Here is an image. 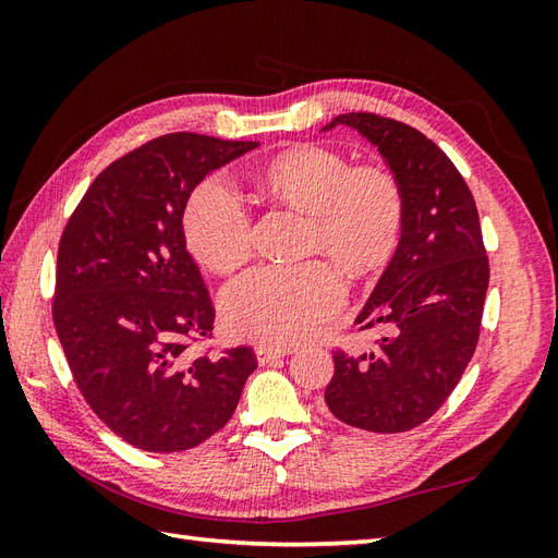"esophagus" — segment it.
Masks as SVG:
<instances>
[{
    "label": "esophagus",
    "instance_id": "obj_1",
    "mask_svg": "<svg viewBox=\"0 0 558 558\" xmlns=\"http://www.w3.org/2000/svg\"><path fill=\"white\" fill-rule=\"evenodd\" d=\"M286 356V349H269V347H256V359L260 365L272 363L275 359H283Z\"/></svg>",
    "mask_w": 558,
    "mask_h": 558
}]
</instances>
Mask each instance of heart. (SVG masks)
<instances>
[{"label":"heart","instance_id":"1","mask_svg":"<svg viewBox=\"0 0 558 558\" xmlns=\"http://www.w3.org/2000/svg\"><path fill=\"white\" fill-rule=\"evenodd\" d=\"M263 195L310 216L307 251L326 253L351 277H367L396 253L404 228V193L379 165L351 167L318 144L286 150L260 172ZM183 238L214 272L242 267L253 251L251 218L228 185L209 179L183 209ZM344 302V286L324 260L265 265L232 281L221 300L228 330L242 340L289 347L305 340Z\"/></svg>","mask_w":558,"mask_h":558}]
</instances>
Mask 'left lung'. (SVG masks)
Instances as JSON below:
<instances>
[{
  "label": "left lung",
  "instance_id": "1",
  "mask_svg": "<svg viewBox=\"0 0 558 558\" xmlns=\"http://www.w3.org/2000/svg\"><path fill=\"white\" fill-rule=\"evenodd\" d=\"M402 185L404 228L356 316L386 335L365 353L335 351L326 408L353 428L402 433L428 421L459 384L480 340L488 258L465 179L426 134L377 113H342Z\"/></svg>",
  "mask_w": 558,
  "mask_h": 558
}]
</instances>
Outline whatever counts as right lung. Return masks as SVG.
<instances>
[{
  "label": "right lung",
  "mask_w": 558,
  "mask_h": 558,
  "mask_svg": "<svg viewBox=\"0 0 558 558\" xmlns=\"http://www.w3.org/2000/svg\"><path fill=\"white\" fill-rule=\"evenodd\" d=\"M253 148L162 134L113 160L62 232L53 298L62 351L90 410L137 449L205 442L258 367L251 347L191 351L211 337L216 310L183 238L195 185Z\"/></svg>",
  "instance_id": "obj_1"
}]
</instances>
